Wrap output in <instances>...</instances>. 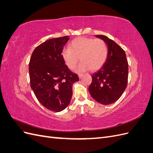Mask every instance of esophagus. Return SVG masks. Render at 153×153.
<instances>
[{
    "mask_svg": "<svg viewBox=\"0 0 153 153\" xmlns=\"http://www.w3.org/2000/svg\"><path fill=\"white\" fill-rule=\"evenodd\" d=\"M83 74H82V73H80V74H78V77H79L80 78H81L82 76H83Z\"/></svg>",
    "mask_w": 153,
    "mask_h": 153,
    "instance_id": "obj_1",
    "label": "esophagus"
}]
</instances>
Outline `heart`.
I'll return each mask as SVG.
<instances>
[{"instance_id": "b5f03b06", "label": "heart", "mask_w": 153, "mask_h": 153, "mask_svg": "<svg viewBox=\"0 0 153 153\" xmlns=\"http://www.w3.org/2000/svg\"><path fill=\"white\" fill-rule=\"evenodd\" d=\"M62 57L71 69L76 67L80 59L82 62L76 69L78 72L91 69L96 71L103 66L108 57V47L101 39L80 37L73 39L69 48L62 51Z\"/></svg>"}]
</instances>
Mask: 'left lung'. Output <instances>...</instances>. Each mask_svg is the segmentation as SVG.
I'll list each match as a JSON object with an SVG mask.
<instances>
[{
  "label": "left lung",
  "mask_w": 153,
  "mask_h": 153,
  "mask_svg": "<svg viewBox=\"0 0 153 153\" xmlns=\"http://www.w3.org/2000/svg\"><path fill=\"white\" fill-rule=\"evenodd\" d=\"M96 37L103 39L107 45L108 57L103 66L92 75L89 91L96 101L109 105L119 99L126 89L128 63L124 50L115 41L104 35Z\"/></svg>",
  "instance_id": "8db88e82"
}]
</instances>
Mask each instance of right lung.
Here are the masks:
<instances>
[{"label": "right lung", "mask_w": 153, "mask_h": 153, "mask_svg": "<svg viewBox=\"0 0 153 153\" xmlns=\"http://www.w3.org/2000/svg\"><path fill=\"white\" fill-rule=\"evenodd\" d=\"M68 36L48 39L37 47L29 64L30 87L46 108L55 112L65 109L73 94V83L79 80L69 70L62 52Z\"/></svg>", "instance_id": "1"}]
</instances>
